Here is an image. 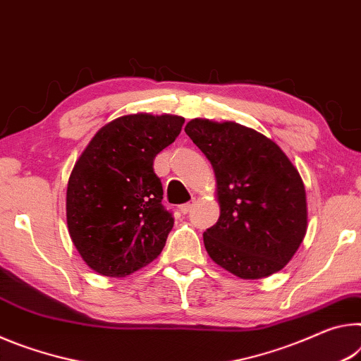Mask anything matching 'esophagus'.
<instances>
[{
    "label": "esophagus",
    "instance_id": "1",
    "mask_svg": "<svg viewBox=\"0 0 361 361\" xmlns=\"http://www.w3.org/2000/svg\"><path fill=\"white\" fill-rule=\"evenodd\" d=\"M192 206H193V203H184V204L179 206V209H180V212H184V214H187V212L192 209Z\"/></svg>",
    "mask_w": 361,
    "mask_h": 361
}]
</instances>
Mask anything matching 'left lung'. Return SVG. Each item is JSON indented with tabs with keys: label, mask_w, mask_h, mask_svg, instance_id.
<instances>
[{
	"label": "left lung",
	"mask_w": 361,
	"mask_h": 361,
	"mask_svg": "<svg viewBox=\"0 0 361 361\" xmlns=\"http://www.w3.org/2000/svg\"><path fill=\"white\" fill-rule=\"evenodd\" d=\"M185 133L216 176L221 216L203 233L209 257L243 280L280 271L307 232L299 171L274 140L238 123L195 118Z\"/></svg>",
	"instance_id": "1"
}]
</instances>
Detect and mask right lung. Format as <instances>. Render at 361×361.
<instances>
[{
    "mask_svg": "<svg viewBox=\"0 0 361 361\" xmlns=\"http://www.w3.org/2000/svg\"><path fill=\"white\" fill-rule=\"evenodd\" d=\"M184 118L134 114L94 134L70 174L67 226L90 267L123 279L159 256L174 226L163 208L153 159L179 135Z\"/></svg>",
    "mask_w": 361,
    "mask_h": 361,
    "instance_id": "right-lung-1",
    "label": "right lung"
}]
</instances>
